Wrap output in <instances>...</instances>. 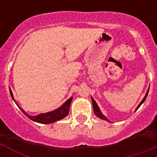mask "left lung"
I'll return each mask as SVG.
<instances>
[{"label": "left lung", "instance_id": "8db88e82", "mask_svg": "<svg viewBox=\"0 0 157 157\" xmlns=\"http://www.w3.org/2000/svg\"><path fill=\"white\" fill-rule=\"evenodd\" d=\"M149 88L148 89V90H147L146 94H145V97H144V98H143V99H142V101H141V102H140V104L138 105V107L136 108L135 112H136V111H137V110H138V109H139V107L141 106V105H142V104H143L144 102H145V99H146V98H147V96H148V94H149ZM91 100H92V104H93V108H94V114H95L96 116H98V118H100V119H101V120H106V121H108V122H109V123H111V121H109V120H108V119H107L106 116H104V115L102 114V112H101V109H100V108H99V107H98V104H97V102H96V101H95V100H94V98H93L92 96H91Z\"/></svg>", "mask_w": 157, "mask_h": 157}]
</instances>
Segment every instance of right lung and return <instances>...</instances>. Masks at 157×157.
I'll return each instance as SVG.
<instances>
[{
  "mask_svg": "<svg viewBox=\"0 0 157 157\" xmlns=\"http://www.w3.org/2000/svg\"><path fill=\"white\" fill-rule=\"evenodd\" d=\"M9 91H10L11 97H12V100L15 101V99H14L13 94H12V90L11 89L9 88ZM73 99V97H71L67 101H65V103H63L61 106L58 108V109H55L53 111H51V112H45V113H41V114H38L37 116H30V115L27 114V112H25L21 107H19L18 104L17 106L19 107V109L23 112V114L26 116L30 119V120H33V121L36 122V123H42V124H50V123H55V122L58 121V120H60L63 118L66 117L67 115H68L69 112V109H70V105L71 103V101ZM16 102V101H15Z\"/></svg>",
  "mask_w": 157,
  "mask_h": 157,
  "instance_id": "right-lung-1",
  "label": "right lung"
}]
</instances>
